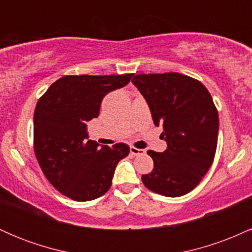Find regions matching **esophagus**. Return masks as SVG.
I'll use <instances>...</instances> for the list:
<instances>
[{
	"label": "esophagus",
	"instance_id": "obj_1",
	"mask_svg": "<svg viewBox=\"0 0 252 252\" xmlns=\"http://www.w3.org/2000/svg\"><path fill=\"white\" fill-rule=\"evenodd\" d=\"M130 153H131L132 155H143L144 153H146V150L138 149L136 148V147H130Z\"/></svg>",
	"mask_w": 252,
	"mask_h": 252
}]
</instances>
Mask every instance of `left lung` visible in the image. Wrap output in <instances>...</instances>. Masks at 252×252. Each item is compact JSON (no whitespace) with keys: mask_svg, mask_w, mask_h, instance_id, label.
Wrapping results in <instances>:
<instances>
[{"mask_svg":"<svg viewBox=\"0 0 252 252\" xmlns=\"http://www.w3.org/2000/svg\"><path fill=\"white\" fill-rule=\"evenodd\" d=\"M146 98L155 126L167 142L163 153L148 150L154 169L142 175L158 194L181 196L195 189L215 160L219 117L209 90L185 74H136L131 80Z\"/></svg>","mask_w":252,"mask_h":252,"instance_id":"obj_1","label":"left lung"}]
</instances>
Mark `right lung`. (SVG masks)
<instances>
[{
    "label": "right lung",
    "mask_w": 252,
    "mask_h": 252,
    "mask_svg": "<svg viewBox=\"0 0 252 252\" xmlns=\"http://www.w3.org/2000/svg\"><path fill=\"white\" fill-rule=\"evenodd\" d=\"M134 73L65 76L37 100L34 111V153L54 189L76 201L99 198L111 187L115 168L130 148H110L88 140L86 124L99 115L104 96L126 86Z\"/></svg>",
    "instance_id": "add662e5"
}]
</instances>
